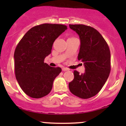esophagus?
<instances>
[{
  "label": "esophagus",
  "mask_w": 126,
  "mask_h": 126,
  "mask_svg": "<svg viewBox=\"0 0 126 126\" xmlns=\"http://www.w3.org/2000/svg\"><path fill=\"white\" fill-rule=\"evenodd\" d=\"M62 70H63V71H68L69 70V69L67 68H62Z\"/></svg>",
  "instance_id": "obj_1"
}]
</instances>
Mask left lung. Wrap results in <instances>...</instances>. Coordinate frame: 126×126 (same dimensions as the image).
Segmentation results:
<instances>
[{
	"label": "left lung",
	"mask_w": 126,
	"mask_h": 126,
	"mask_svg": "<svg viewBox=\"0 0 126 126\" xmlns=\"http://www.w3.org/2000/svg\"><path fill=\"white\" fill-rule=\"evenodd\" d=\"M80 39L78 60L85 68L83 74L74 71V78L69 82V90L82 99H88L97 94L106 82L110 70V51L107 43L99 32L83 24H69Z\"/></svg>",
	"instance_id": "obj_1"
}]
</instances>
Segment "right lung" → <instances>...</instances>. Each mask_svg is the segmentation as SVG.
Here are the masks:
<instances>
[{
    "label": "right lung",
    "mask_w": 126,
    "mask_h": 126,
    "mask_svg": "<svg viewBox=\"0 0 126 126\" xmlns=\"http://www.w3.org/2000/svg\"><path fill=\"white\" fill-rule=\"evenodd\" d=\"M67 29L62 24H43L30 29L19 42L14 54L16 80L23 91L33 98L47 95L54 79L62 72L44 63L55 40Z\"/></svg>",
    "instance_id": "right-lung-1"
}]
</instances>
